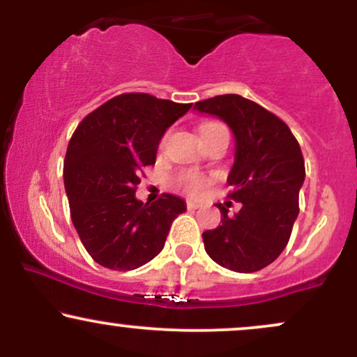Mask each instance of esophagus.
Masks as SVG:
<instances>
[{"label":"esophagus","mask_w":357,"mask_h":357,"mask_svg":"<svg viewBox=\"0 0 357 357\" xmlns=\"http://www.w3.org/2000/svg\"><path fill=\"white\" fill-rule=\"evenodd\" d=\"M199 206H202V204L196 203V202H191V199H188V202H186V208H188V210H198Z\"/></svg>","instance_id":"obj_1"}]
</instances>
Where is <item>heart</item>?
Masks as SVG:
<instances>
[{"label": "heart", "mask_w": 357, "mask_h": 357, "mask_svg": "<svg viewBox=\"0 0 357 357\" xmlns=\"http://www.w3.org/2000/svg\"><path fill=\"white\" fill-rule=\"evenodd\" d=\"M216 126H220V122H213V121L203 122V124L199 126V134L204 136L208 130H211L213 127ZM211 183H213L211 176H206L202 173H192V171H183V173L176 176V184H178V188H181L184 192H188V195L191 196H202L203 192L210 188Z\"/></svg>", "instance_id": "1"}]
</instances>
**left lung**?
<instances>
[{"mask_svg":"<svg viewBox=\"0 0 357 357\" xmlns=\"http://www.w3.org/2000/svg\"><path fill=\"white\" fill-rule=\"evenodd\" d=\"M195 109L223 119L235 134L228 198L241 203L235 216L216 204L221 225L203 233L204 250L221 267L258 272L284 252L298 215L305 178L301 146L280 117L236 93L199 100Z\"/></svg>","mask_w":357,"mask_h":357,"instance_id":"1","label":"left lung"}]
</instances>
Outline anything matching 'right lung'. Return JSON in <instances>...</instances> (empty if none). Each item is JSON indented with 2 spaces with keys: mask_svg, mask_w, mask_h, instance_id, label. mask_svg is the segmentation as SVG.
Wrapping results in <instances>:
<instances>
[{
  "mask_svg": "<svg viewBox=\"0 0 357 357\" xmlns=\"http://www.w3.org/2000/svg\"><path fill=\"white\" fill-rule=\"evenodd\" d=\"M192 104L121 93L85 116L68 142L63 183L70 216L89 255L110 270H134L161 252L184 202L136 199L142 169L155 162L162 134Z\"/></svg>",
  "mask_w": 357,
  "mask_h": 357,
  "instance_id": "right-lung-1",
  "label": "right lung"
}]
</instances>
